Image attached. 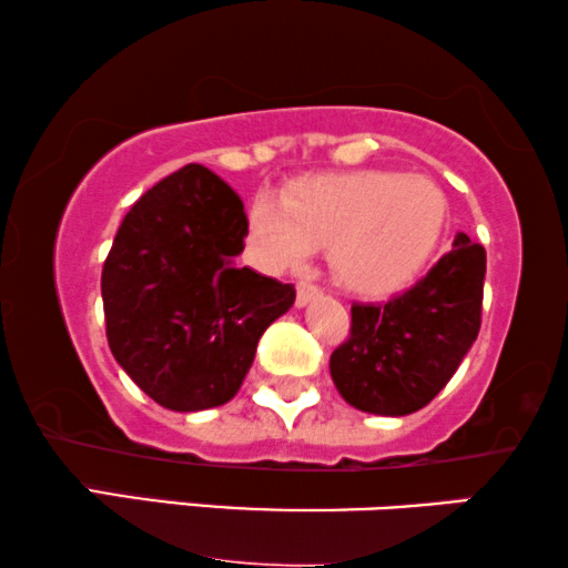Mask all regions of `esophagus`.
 <instances>
[{
  "mask_svg": "<svg viewBox=\"0 0 568 568\" xmlns=\"http://www.w3.org/2000/svg\"><path fill=\"white\" fill-rule=\"evenodd\" d=\"M317 294H321V286L313 284V282H300L297 284V305L305 307L310 300H315Z\"/></svg>",
  "mask_w": 568,
  "mask_h": 568,
  "instance_id": "esophagus-1",
  "label": "esophagus"
}]
</instances>
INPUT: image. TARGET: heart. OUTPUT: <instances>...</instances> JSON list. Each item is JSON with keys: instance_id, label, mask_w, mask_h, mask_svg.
<instances>
[{"instance_id": "b5f03b06", "label": "heart", "mask_w": 568, "mask_h": 568, "mask_svg": "<svg viewBox=\"0 0 568 568\" xmlns=\"http://www.w3.org/2000/svg\"><path fill=\"white\" fill-rule=\"evenodd\" d=\"M445 196L424 175L362 170L300 183L286 201L263 193L251 206V243L271 271L302 268L321 245L356 292L406 284L437 245Z\"/></svg>"}]
</instances>
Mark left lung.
<instances>
[{"mask_svg":"<svg viewBox=\"0 0 568 568\" xmlns=\"http://www.w3.org/2000/svg\"><path fill=\"white\" fill-rule=\"evenodd\" d=\"M486 251L457 232L429 274L383 305H352L348 338L331 354V377L348 406L406 416L449 383L480 331Z\"/></svg>","mask_w":568,"mask_h":568,"instance_id":"8db88e82","label":"left lung"}]
</instances>
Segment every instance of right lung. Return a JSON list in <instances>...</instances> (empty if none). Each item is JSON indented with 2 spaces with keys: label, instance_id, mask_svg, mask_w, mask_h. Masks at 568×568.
Instances as JSON below:
<instances>
[{
  "label": "right lung",
  "instance_id": "obj_1",
  "mask_svg": "<svg viewBox=\"0 0 568 568\" xmlns=\"http://www.w3.org/2000/svg\"><path fill=\"white\" fill-rule=\"evenodd\" d=\"M245 235L243 201L196 162L152 185L115 232L100 278L108 346L162 408L235 398L263 331L294 305L292 284L237 266Z\"/></svg>",
  "mask_w": 568,
  "mask_h": 568
}]
</instances>
